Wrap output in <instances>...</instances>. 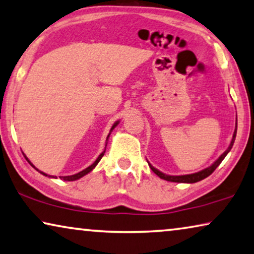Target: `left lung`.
<instances>
[{"label": "left lung", "mask_w": 254, "mask_h": 254, "mask_svg": "<svg viewBox=\"0 0 254 254\" xmlns=\"http://www.w3.org/2000/svg\"><path fill=\"white\" fill-rule=\"evenodd\" d=\"M236 132H237V120H236V127H235V131H234V134H233V139L232 141H230V145L228 148L226 149L225 153H222L220 155V157L218 158L217 161L214 162L213 164L210 165L209 168L202 170V171L199 172H196V173H191V175H185V176H169V175H165V173L158 171L157 169H155L153 165L149 164L151 171H153L155 175L158 176L161 178V179H164L166 181H172V183H186V184H194V183H197V181H200L203 179H205L206 177H209L212 172L214 171L215 169L218 168L219 164L221 163L222 161H224V158L226 157V155L229 153L230 149H232V147L234 145V142H235V138H236Z\"/></svg>", "instance_id": "left-lung-1"}]
</instances>
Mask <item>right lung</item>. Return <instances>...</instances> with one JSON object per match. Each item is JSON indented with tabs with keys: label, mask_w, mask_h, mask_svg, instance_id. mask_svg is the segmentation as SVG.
Wrapping results in <instances>:
<instances>
[{
	"label": "right lung",
	"mask_w": 254,
	"mask_h": 254,
	"mask_svg": "<svg viewBox=\"0 0 254 254\" xmlns=\"http://www.w3.org/2000/svg\"><path fill=\"white\" fill-rule=\"evenodd\" d=\"M119 123H120V121H116V122H115L114 124H113V127H112V128H111V131H109V133H108V135H107V139H106V140H108L109 135H111V133H112V131L114 130V128L117 127V124H119ZM106 146H107V143H106ZM105 150H106V149H105ZM105 150L103 151V153H101V154L99 155V156H98L97 160L93 162V164H91L90 166H88V168L83 170V171L78 172V173H76V175H73V176H66V177H59V178H60V179L65 180V181H74V180H77V179H79V178L84 177L85 175H88V173H89V172H91V171H92V170H93V169L96 168V166H97V164L99 163V161L101 160V157L104 156V154H105ZM26 160L28 161V158H26ZM28 162H29V161H28ZM29 163H30V162H29ZM30 165H33V164L30 163ZM33 166H34V165H33ZM34 168H35V166H34ZM35 169H36V168H35ZM36 170H37V169H36ZM37 171H39V170H37ZM39 172H40V173H42L43 176L48 177L47 173H44V172H42V171H39ZM49 177H51V178H57V177H52V176H49Z\"/></svg>",
	"instance_id": "right-lung-1"
}]
</instances>
